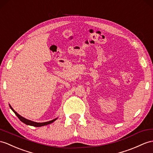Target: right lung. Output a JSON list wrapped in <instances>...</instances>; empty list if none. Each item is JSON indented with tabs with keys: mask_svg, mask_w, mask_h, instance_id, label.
Returning a JSON list of instances; mask_svg holds the SVG:
<instances>
[{
	"mask_svg": "<svg viewBox=\"0 0 153 153\" xmlns=\"http://www.w3.org/2000/svg\"><path fill=\"white\" fill-rule=\"evenodd\" d=\"M10 108L12 110V111H13V112L15 113V114H16L17 116L18 117V118L19 119L20 121H21L23 123H24L25 124L27 125H30V126H36V127H39V126H45V125H48V124H51L52 123L55 121L56 120H57V118L54 119V120H51V121H47V122H43V123H37V122H34V121H30V120H27V119H25V117H22L21 115H20L19 114H17L16 111H15L13 108L10 105Z\"/></svg>",
	"mask_w": 153,
	"mask_h": 153,
	"instance_id": "obj_1",
	"label": "right lung"
}]
</instances>
